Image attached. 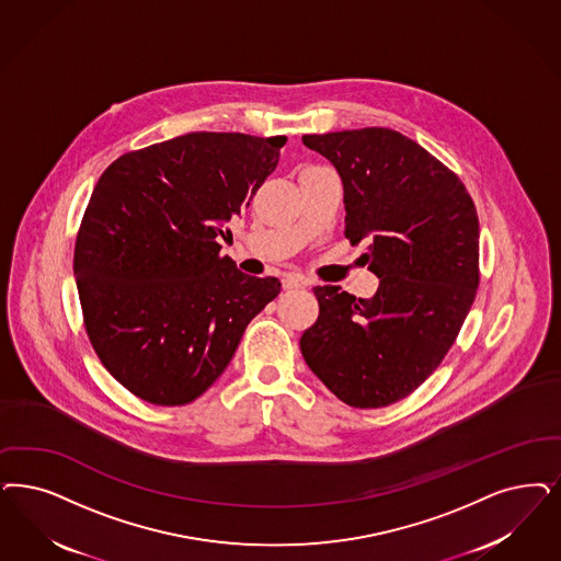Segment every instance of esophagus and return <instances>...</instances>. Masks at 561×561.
I'll list each match as a JSON object with an SVG mask.
<instances>
[{"label":"esophagus","mask_w":561,"mask_h":561,"mask_svg":"<svg viewBox=\"0 0 561 561\" xmlns=\"http://www.w3.org/2000/svg\"><path fill=\"white\" fill-rule=\"evenodd\" d=\"M282 286H284V290H294V288H302V286H305V279H302L300 275H294V273H288V275H284V279H282Z\"/></svg>","instance_id":"obj_1"}]
</instances>
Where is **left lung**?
<instances>
[{"label": "left lung", "instance_id": "8db88e82", "mask_svg": "<svg viewBox=\"0 0 561 561\" xmlns=\"http://www.w3.org/2000/svg\"><path fill=\"white\" fill-rule=\"evenodd\" d=\"M344 182L346 238L367 240L370 300L317 286L319 319L300 337L310 370L344 404L400 402L456 342L474 302L479 215L462 180L389 128L302 136Z\"/></svg>", "mask_w": 561, "mask_h": 561}]
</instances>
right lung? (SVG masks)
<instances>
[{"label":"right lung","mask_w":561,"mask_h":561,"mask_svg":"<svg viewBox=\"0 0 561 561\" xmlns=\"http://www.w3.org/2000/svg\"><path fill=\"white\" fill-rule=\"evenodd\" d=\"M286 140L191 133L124 153L99 178L77 233L78 296L99 360L136 398L184 407L203 396L282 290L236 270L217 238Z\"/></svg>","instance_id":"1"}]
</instances>
